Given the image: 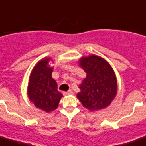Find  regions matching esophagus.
I'll return each instance as SVG.
<instances>
[{
	"instance_id": "obj_1",
	"label": "esophagus",
	"mask_w": 146,
	"mask_h": 146,
	"mask_svg": "<svg viewBox=\"0 0 146 146\" xmlns=\"http://www.w3.org/2000/svg\"><path fill=\"white\" fill-rule=\"evenodd\" d=\"M73 94V91H72L71 90H67V91L63 92V94H64V95H68V94Z\"/></svg>"
}]
</instances>
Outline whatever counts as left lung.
<instances>
[{
  "label": "left lung",
  "instance_id": "left-lung-1",
  "mask_svg": "<svg viewBox=\"0 0 146 146\" xmlns=\"http://www.w3.org/2000/svg\"><path fill=\"white\" fill-rule=\"evenodd\" d=\"M79 63L86 76L79 86L81 91L77 98L90 111L107 107L117 94V79L113 68L95 55L82 57Z\"/></svg>",
  "mask_w": 146,
  "mask_h": 146
}]
</instances>
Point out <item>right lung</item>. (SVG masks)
Returning <instances> with one entry per match:
<instances>
[{"mask_svg":"<svg viewBox=\"0 0 146 146\" xmlns=\"http://www.w3.org/2000/svg\"><path fill=\"white\" fill-rule=\"evenodd\" d=\"M50 58L39 61L29 77L28 95L36 107L49 113L58 107L63 94L57 90V83L52 78L53 68L49 66Z\"/></svg>","mask_w":146,"mask_h":146,"instance_id":"add662e5","label":"right lung"}]
</instances>
